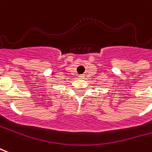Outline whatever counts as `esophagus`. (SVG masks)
I'll use <instances>...</instances> for the list:
<instances>
[{"label": "esophagus", "mask_w": 152, "mask_h": 152, "mask_svg": "<svg viewBox=\"0 0 152 152\" xmlns=\"http://www.w3.org/2000/svg\"><path fill=\"white\" fill-rule=\"evenodd\" d=\"M79 78H80V79H84V78H85V76H84V75H80Z\"/></svg>", "instance_id": "esophagus-1"}]
</instances>
